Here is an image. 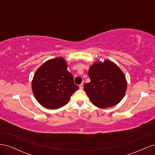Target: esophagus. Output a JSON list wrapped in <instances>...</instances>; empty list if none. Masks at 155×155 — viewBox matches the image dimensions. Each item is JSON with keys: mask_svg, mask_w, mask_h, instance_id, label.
<instances>
[{"mask_svg": "<svg viewBox=\"0 0 155 155\" xmlns=\"http://www.w3.org/2000/svg\"><path fill=\"white\" fill-rule=\"evenodd\" d=\"M79 87V88H80V89H83V83L80 84Z\"/></svg>", "mask_w": 155, "mask_h": 155, "instance_id": "1", "label": "esophagus"}]
</instances>
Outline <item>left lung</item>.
Returning a JSON list of instances; mask_svg holds the SVG:
<instances>
[{
	"label": "left lung",
	"mask_w": 155,
	"mask_h": 155,
	"mask_svg": "<svg viewBox=\"0 0 155 155\" xmlns=\"http://www.w3.org/2000/svg\"><path fill=\"white\" fill-rule=\"evenodd\" d=\"M91 82L84 85V90L91 102L101 109L118 104L124 97L127 81L124 72L113 62L97 61L89 68Z\"/></svg>",
	"instance_id": "obj_1"
}]
</instances>
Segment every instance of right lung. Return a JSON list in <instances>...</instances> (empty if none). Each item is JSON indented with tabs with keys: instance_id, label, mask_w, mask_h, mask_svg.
Instances as JSON below:
<instances>
[{
	"instance_id": "obj_1",
	"label": "right lung",
	"mask_w": 155,
	"mask_h": 155,
	"mask_svg": "<svg viewBox=\"0 0 155 155\" xmlns=\"http://www.w3.org/2000/svg\"><path fill=\"white\" fill-rule=\"evenodd\" d=\"M37 101L45 108L57 109L68 104L79 87L62 58L50 59L37 70L31 83Z\"/></svg>"
}]
</instances>
